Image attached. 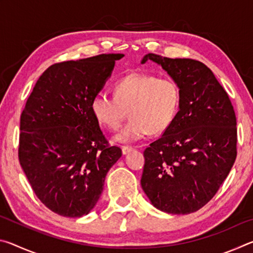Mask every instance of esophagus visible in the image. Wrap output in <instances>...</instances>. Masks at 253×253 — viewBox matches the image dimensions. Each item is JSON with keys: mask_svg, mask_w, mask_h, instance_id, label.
<instances>
[{"mask_svg": "<svg viewBox=\"0 0 253 253\" xmlns=\"http://www.w3.org/2000/svg\"><path fill=\"white\" fill-rule=\"evenodd\" d=\"M131 151H134V148L130 146H123V148H122V152L124 155H127V154H129Z\"/></svg>", "mask_w": 253, "mask_h": 253, "instance_id": "34e87169", "label": "esophagus"}]
</instances>
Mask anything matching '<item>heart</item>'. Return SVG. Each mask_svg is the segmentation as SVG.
<instances>
[{
  "label": "heart",
  "instance_id": "b5f03b06",
  "mask_svg": "<svg viewBox=\"0 0 253 253\" xmlns=\"http://www.w3.org/2000/svg\"><path fill=\"white\" fill-rule=\"evenodd\" d=\"M181 92L176 83L157 76L132 72L115 84V96L100 91L92 97L90 109L100 125L117 130L128 113L131 119L115 136V142L135 143L151 131L168 129L176 117Z\"/></svg>",
  "mask_w": 253,
  "mask_h": 253
}]
</instances>
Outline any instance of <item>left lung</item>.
Returning a JSON list of instances; mask_svg holds the SVG:
<instances>
[{
  "instance_id": "1",
  "label": "left lung",
  "mask_w": 253,
  "mask_h": 253,
  "mask_svg": "<svg viewBox=\"0 0 253 253\" xmlns=\"http://www.w3.org/2000/svg\"><path fill=\"white\" fill-rule=\"evenodd\" d=\"M176 83L177 115L160 139L145 149L142 188L153 207L190 214L204 207L237 157V118L228 93L204 63L148 53Z\"/></svg>"
}]
</instances>
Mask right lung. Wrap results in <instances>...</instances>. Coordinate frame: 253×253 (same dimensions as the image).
Returning <instances> with one entry per match:
<instances>
[{"mask_svg":"<svg viewBox=\"0 0 253 253\" xmlns=\"http://www.w3.org/2000/svg\"><path fill=\"white\" fill-rule=\"evenodd\" d=\"M123 57L100 54L51 66L21 115V168L38 199L61 216L90 213L107 173L122 157L121 148L107 145L90 102Z\"/></svg>","mask_w":253,"mask_h":253,"instance_id":"right-lung-1","label":"right lung"}]
</instances>
